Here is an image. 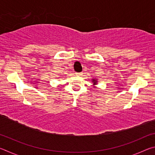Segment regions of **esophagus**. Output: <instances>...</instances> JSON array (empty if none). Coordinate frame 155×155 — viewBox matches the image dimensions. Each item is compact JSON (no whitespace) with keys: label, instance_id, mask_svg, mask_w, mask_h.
<instances>
[{"label":"esophagus","instance_id":"obj_1","mask_svg":"<svg viewBox=\"0 0 155 155\" xmlns=\"http://www.w3.org/2000/svg\"><path fill=\"white\" fill-rule=\"evenodd\" d=\"M83 73L82 72H76V74H77V76H81L82 75Z\"/></svg>","mask_w":155,"mask_h":155}]
</instances>
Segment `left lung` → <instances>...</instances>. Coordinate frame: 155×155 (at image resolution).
Wrapping results in <instances>:
<instances>
[{
  "instance_id": "obj_1",
  "label": "left lung",
  "mask_w": 155,
  "mask_h": 155,
  "mask_svg": "<svg viewBox=\"0 0 155 155\" xmlns=\"http://www.w3.org/2000/svg\"><path fill=\"white\" fill-rule=\"evenodd\" d=\"M92 82L94 83V85H96L97 84V81L96 79H92Z\"/></svg>"
}]
</instances>
